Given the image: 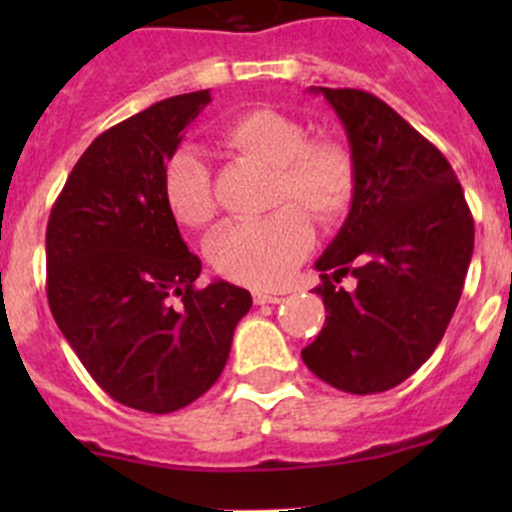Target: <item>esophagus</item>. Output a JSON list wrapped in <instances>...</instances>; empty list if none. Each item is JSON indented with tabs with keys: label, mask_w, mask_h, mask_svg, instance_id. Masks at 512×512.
<instances>
[{
	"label": "esophagus",
	"mask_w": 512,
	"mask_h": 512,
	"mask_svg": "<svg viewBox=\"0 0 512 512\" xmlns=\"http://www.w3.org/2000/svg\"><path fill=\"white\" fill-rule=\"evenodd\" d=\"M280 302H285V297H280V294L255 292V304H280Z\"/></svg>",
	"instance_id": "obj_1"
}]
</instances>
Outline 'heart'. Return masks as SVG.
Masks as SVG:
<instances>
[{"label": "heart", "mask_w": 512, "mask_h": 512, "mask_svg": "<svg viewBox=\"0 0 512 512\" xmlns=\"http://www.w3.org/2000/svg\"><path fill=\"white\" fill-rule=\"evenodd\" d=\"M220 141L240 156L275 168L272 203H297L319 225H332L352 208L356 165L352 153L334 141H309V131L292 116L252 108L220 128ZM163 198L170 215L185 227L213 220V173L195 148H178L163 168ZM312 247V227L292 205L262 220L223 225L205 245L220 277L270 289L287 280Z\"/></svg>", "instance_id": "heart-1"}]
</instances>
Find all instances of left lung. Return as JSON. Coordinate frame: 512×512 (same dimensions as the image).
Here are the masks:
<instances>
[{
	"mask_svg": "<svg viewBox=\"0 0 512 512\" xmlns=\"http://www.w3.org/2000/svg\"><path fill=\"white\" fill-rule=\"evenodd\" d=\"M337 111L356 165L347 220L317 260L327 319L304 364L349 394L399 386L433 354L473 255L466 195L433 143L359 89H314ZM357 280L354 293L338 287Z\"/></svg>",
	"mask_w": 512,
	"mask_h": 512,
	"instance_id": "1",
	"label": "left lung"
}]
</instances>
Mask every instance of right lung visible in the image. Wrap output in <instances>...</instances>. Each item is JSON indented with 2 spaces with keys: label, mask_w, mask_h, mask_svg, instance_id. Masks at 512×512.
<instances>
[{
  "label": "right lung",
  "mask_w": 512,
  "mask_h": 512,
  "mask_svg": "<svg viewBox=\"0 0 512 512\" xmlns=\"http://www.w3.org/2000/svg\"><path fill=\"white\" fill-rule=\"evenodd\" d=\"M210 91L165 98L108 128L66 178L46 225V297L61 334L118 404L170 414L223 374L247 289H198L163 198L165 160Z\"/></svg>",
  "instance_id": "1"
}]
</instances>
